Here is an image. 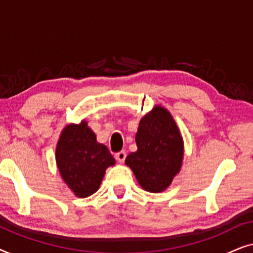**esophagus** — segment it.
Returning <instances> with one entry per match:
<instances>
[{"label": "esophagus", "instance_id": "1", "mask_svg": "<svg viewBox=\"0 0 253 253\" xmlns=\"http://www.w3.org/2000/svg\"><path fill=\"white\" fill-rule=\"evenodd\" d=\"M115 158H116V160L120 162V164H123L124 160H126V151L119 152V153L115 154Z\"/></svg>", "mask_w": 253, "mask_h": 253}]
</instances>
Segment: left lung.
<instances>
[{
    "instance_id": "1",
    "label": "left lung",
    "mask_w": 253,
    "mask_h": 253,
    "mask_svg": "<svg viewBox=\"0 0 253 253\" xmlns=\"http://www.w3.org/2000/svg\"><path fill=\"white\" fill-rule=\"evenodd\" d=\"M137 151L126 159L139 185L146 191H165L182 168L184 141L174 117L165 107L154 106L140 120Z\"/></svg>"
}]
</instances>
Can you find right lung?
<instances>
[{"instance_id": "add662e5", "label": "right lung", "mask_w": 253, "mask_h": 253, "mask_svg": "<svg viewBox=\"0 0 253 253\" xmlns=\"http://www.w3.org/2000/svg\"><path fill=\"white\" fill-rule=\"evenodd\" d=\"M55 159L61 177L78 198L98 191L106 169L115 165L107 146L96 141L87 122L70 123L58 138Z\"/></svg>"}]
</instances>
